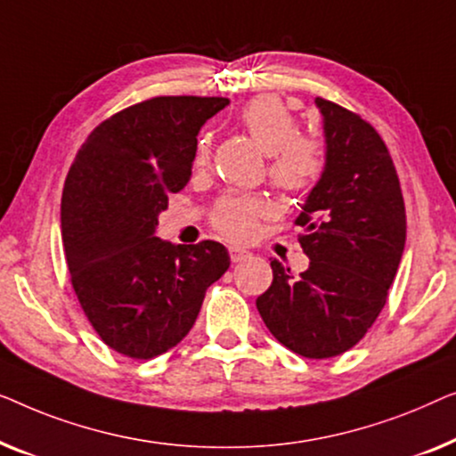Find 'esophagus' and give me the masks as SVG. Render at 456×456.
I'll return each mask as SVG.
<instances>
[{
  "instance_id": "34e87169",
  "label": "esophagus",
  "mask_w": 456,
  "mask_h": 456,
  "mask_svg": "<svg viewBox=\"0 0 456 456\" xmlns=\"http://www.w3.org/2000/svg\"><path fill=\"white\" fill-rule=\"evenodd\" d=\"M229 256H231V262H241V260L248 258L249 252H248V249H243V248L231 246L229 248Z\"/></svg>"
}]
</instances>
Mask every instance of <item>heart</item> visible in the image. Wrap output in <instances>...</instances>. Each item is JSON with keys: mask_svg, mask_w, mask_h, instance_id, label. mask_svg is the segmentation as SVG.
<instances>
[{"mask_svg": "<svg viewBox=\"0 0 456 456\" xmlns=\"http://www.w3.org/2000/svg\"><path fill=\"white\" fill-rule=\"evenodd\" d=\"M240 124L256 144L271 157L268 179L285 194H307L324 177L329 165L326 142L318 134H297V119L277 97H256L241 109ZM213 138L200 134L196 142L194 165L204 167L210 159ZM268 204L260 196L227 194L215 204L210 223L229 240H246L254 233Z\"/></svg>", "mask_w": 456, "mask_h": 456, "instance_id": "obj_1", "label": "heart"}]
</instances>
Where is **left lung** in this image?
<instances>
[{
	"mask_svg": "<svg viewBox=\"0 0 456 456\" xmlns=\"http://www.w3.org/2000/svg\"><path fill=\"white\" fill-rule=\"evenodd\" d=\"M316 105L329 165L295 219L310 268L293 277L273 260V283L256 307L293 354L329 359L362 341L387 304L407 216L393 157L376 127L332 101L318 97Z\"/></svg>",
	"mask_w": 456,
	"mask_h": 456,
	"instance_id": "8db88e82",
	"label": "left lung"
}]
</instances>
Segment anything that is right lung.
Instances as JSON below:
<instances>
[{"label": "right lung", "mask_w": 456, "mask_h": 456, "mask_svg": "<svg viewBox=\"0 0 456 456\" xmlns=\"http://www.w3.org/2000/svg\"><path fill=\"white\" fill-rule=\"evenodd\" d=\"M225 97H152L88 134L61 194V240L74 293L101 341L152 359L194 326L204 293L229 268L219 241L155 237L169 196L185 188L204 121Z\"/></svg>", "instance_id": "add662e5"}]
</instances>
